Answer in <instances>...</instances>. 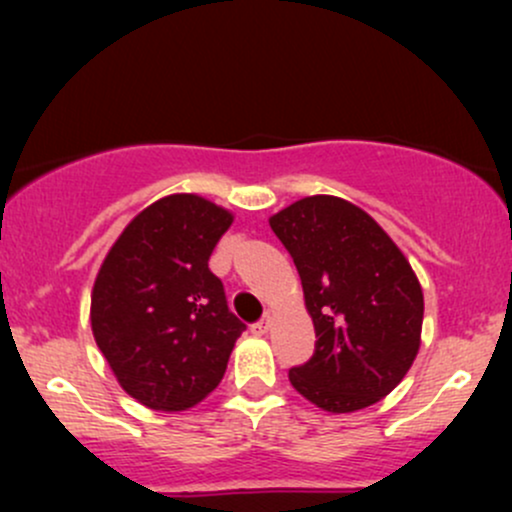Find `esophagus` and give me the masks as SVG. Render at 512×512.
I'll use <instances>...</instances> for the list:
<instances>
[{
    "label": "esophagus",
    "mask_w": 512,
    "mask_h": 512,
    "mask_svg": "<svg viewBox=\"0 0 512 512\" xmlns=\"http://www.w3.org/2000/svg\"><path fill=\"white\" fill-rule=\"evenodd\" d=\"M269 322H272V315H264L260 322H255V325L250 327L252 330V334H257V337H262V334H267V330H269Z\"/></svg>",
    "instance_id": "34e87169"
}]
</instances>
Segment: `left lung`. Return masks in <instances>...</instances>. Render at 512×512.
I'll list each match as a JSON object with an SVG mask.
<instances>
[{
  "label": "left lung",
  "mask_w": 512,
  "mask_h": 512,
  "mask_svg": "<svg viewBox=\"0 0 512 512\" xmlns=\"http://www.w3.org/2000/svg\"><path fill=\"white\" fill-rule=\"evenodd\" d=\"M301 274L315 354L291 385L332 414L366 409L402 383L421 346L424 291L383 228L342 197L315 195L269 219Z\"/></svg>",
  "instance_id": "1"
}]
</instances>
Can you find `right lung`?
<instances>
[{"instance_id":"1","label":"right lung","mask_w":512,"mask_h":512,"mask_svg":"<svg viewBox=\"0 0 512 512\" xmlns=\"http://www.w3.org/2000/svg\"><path fill=\"white\" fill-rule=\"evenodd\" d=\"M233 214L168 195L127 223L98 269L91 330L129 397L156 411L195 407L221 383L245 325L209 257Z\"/></svg>"}]
</instances>
